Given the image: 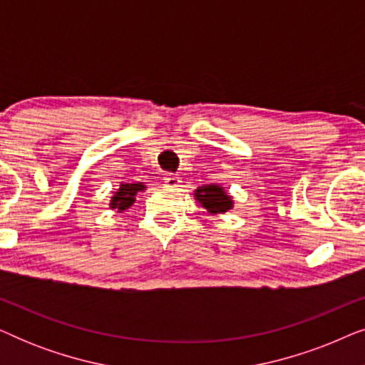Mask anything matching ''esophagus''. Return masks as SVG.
<instances>
[{
	"mask_svg": "<svg viewBox=\"0 0 365 365\" xmlns=\"http://www.w3.org/2000/svg\"><path fill=\"white\" fill-rule=\"evenodd\" d=\"M179 178H178V174H166V176H164V184H166V187H176V186H179Z\"/></svg>",
	"mask_w": 365,
	"mask_h": 365,
	"instance_id": "1",
	"label": "esophagus"
}]
</instances>
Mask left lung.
<instances>
[{
	"label": "left lung",
	"mask_w": 365,
	"mask_h": 365,
	"mask_svg": "<svg viewBox=\"0 0 365 365\" xmlns=\"http://www.w3.org/2000/svg\"><path fill=\"white\" fill-rule=\"evenodd\" d=\"M196 197H197V201L212 214H222V212H226L227 209L232 207L231 197L224 192L222 187L214 186V184L199 187L196 191Z\"/></svg>",
	"instance_id": "left-lung-1"
}]
</instances>
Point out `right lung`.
<instances>
[{
  "label": "right lung",
  "instance_id": "obj_1",
  "mask_svg": "<svg viewBox=\"0 0 365 365\" xmlns=\"http://www.w3.org/2000/svg\"><path fill=\"white\" fill-rule=\"evenodd\" d=\"M144 186L141 182L139 184H121L119 191L114 194L113 201H111V207L119 209V211H124L128 209L131 204L134 202V196H136L138 191H143Z\"/></svg>",
  "mask_w": 365,
  "mask_h": 365
}]
</instances>
